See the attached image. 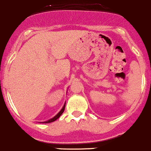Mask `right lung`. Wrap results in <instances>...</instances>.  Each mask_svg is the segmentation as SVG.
Returning a JSON list of instances; mask_svg holds the SVG:
<instances>
[{
	"label": "right lung",
	"instance_id": "add662e5",
	"mask_svg": "<svg viewBox=\"0 0 151 151\" xmlns=\"http://www.w3.org/2000/svg\"><path fill=\"white\" fill-rule=\"evenodd\" d=\"M65 104H66V103H65ZM65 105L63 106V107H62V109H61V111H59V112L58 113V114H56V116H54V117H53V118L50 119V120H47V121H45V122H41V123H52V122H53V121H55V120H57V119L59 118V117H60L61 115H62V113L64 112V111H65Z\"/></svg>",
	"mask_w": 151,
	"mask_h": 151
}]
</instances>
